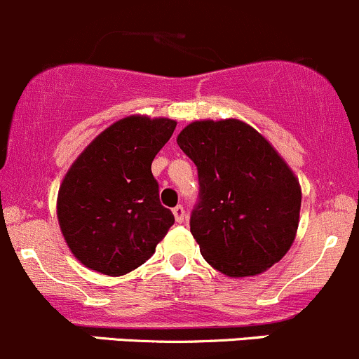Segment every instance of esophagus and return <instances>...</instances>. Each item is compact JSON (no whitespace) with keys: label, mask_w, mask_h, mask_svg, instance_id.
<instances>
[{"label":"esophagus","mask_w":359,"mask_h":359,"mask_svg":"<svg viewBox=\"0 0 359 359\" xmlns=\"http://www.w3.org/2000/svg\"><path fill=\"white\" fill-rule=\"evenodd\" d=\"M172 214H175V217H176V221H178V223H183L184 217H187L183 205H176L175 209H172Z\"/></svg>","instance_id":"obj_1"}]
</instances>
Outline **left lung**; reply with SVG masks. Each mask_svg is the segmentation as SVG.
<instances>
[{
    "label": "left lung",
    "mask_w": 359,
    "mask_h": 359,
    "mask_svg": "<svg viewBox=\"0 0 359 359\" xmlns=\"http://www.w3.org/2000/svg\"><path fill=\"white\" fill-rule=\"evenodd\" d=\"M197 165L190 231L201 254L228 276H252L290 249L301 187L283 158L242 121H197L178 135Z\"/></svg>",
    "instance_id": "obj_1"
}]
</instances>
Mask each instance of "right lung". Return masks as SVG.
Here are the masks:
<instances>
[{
	"mask_svg": "<svg viewBox=\"0 0 359 359\" xmlns=\"http://www.w3.org/2000/svg\"><path fill=\"white\" fill-rule=\"evenodd\" d=\"M175 128L171 119L126 117L98 135L69 169L58 191V223L84 266L126 275L152 257L175 224L152 175V161Z\"/></svg>",
	"mask_w": 359,
	"mask_h": 359,
	"instance_id": "obj_1",
	"label": "right lung"
}]
</instances>
